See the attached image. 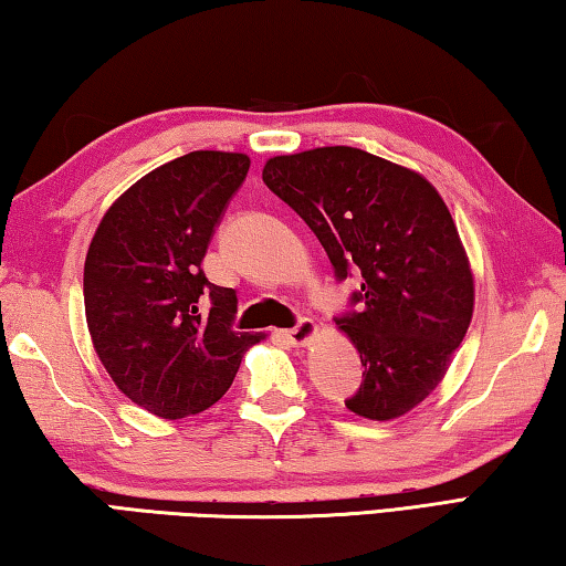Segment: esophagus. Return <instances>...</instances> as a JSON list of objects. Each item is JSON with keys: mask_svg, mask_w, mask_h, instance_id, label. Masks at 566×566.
<instances>
[{"mask_svg": "<svg viewBox=\"0 0 566 566\" xmlns=\"http://www.w3.org/2000/svg\"><path fill=\"white\" fill-rule=\"evenodd\" d=\"M317 324H314L312 319H302L300 324H296V327H292V329H286L284 332V337L290 339L294 347H306V344H310L314 337H317Z\"/></svg>", "mask_w": 566, "mask_h": 566, "instance_id": "obj_1", "label": "esophagus"}]
</instances>
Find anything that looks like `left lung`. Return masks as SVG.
<instances>
[{"mask_svg":"<svg viewBox=\"0 0 566 566\" xmlns=\"http://www.w3.org/2000/svg\"><path fill=\"white\" fill-rule=\"evenodd\" d=\"M262 179L317 234L339 280L361 274V312L337 322L364 367L347 409L405 417L444 379L474 314L472 264L442 195L357 147L272 157Z\"/></svg>","mask_w":566,"mask_h":566,"instance_id":"8db88e82","label":"left lung"}]
</instances>
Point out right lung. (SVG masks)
Wrapping results in <instances>:
<instances>
[{"mask_svg": "<svg viewBox=\"0 0 566 566\" xmlns=\"http://www.w3.org/2000/svg\"><path fill=\"white\" fill-rule=\"evenodd\" d=\"M249 169L242 151H189L114 199L84 260V314L99 361L134 405L199 415L232 387L264 334L234 332L237 294L205 276L214 227ZM213 306L205 315L201 296Z\"/></svg>", "mask_w": 566, "mask_h": 566, "instance_id": "obj_1", "label": "right lung"}]
</instances>
